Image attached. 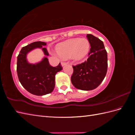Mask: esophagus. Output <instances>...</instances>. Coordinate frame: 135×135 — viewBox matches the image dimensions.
<instances>
[{
  "instance_id": "34e87169",
  "label": "esophagus",
  "mask_w": 135,
  "mask_h": 135,
  "mask_svg": "<svg viewBox=\"0 0 135 135\" xmlns=\"http://www.w3.org/2000/svg\"><path fill=\"white\" fill-rule=\"evenodd\" d=\"M67 64L66 62H61V65H62V66H65V65H66Z\"/></svg>"
}]
</instances>
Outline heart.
I'll return each mask as SVG.
<instances>
[{
    "label": "heart",
    "instance_id": "1",
    "mask_svg": "<svg viewBox=\"0 0 135 135\" xmlns=\"http://www.w3.org/2000/svg\"><path fill=\"white\" fill-rule=\"evenodd\" d=\"M89 48V44L87 39L74 38L57 45L56 52L61 58L71 57L75 61H80L87 55Z\"/></svg>",
    "mask_w": 135,
    "mask_h": 135
}]
</instances>
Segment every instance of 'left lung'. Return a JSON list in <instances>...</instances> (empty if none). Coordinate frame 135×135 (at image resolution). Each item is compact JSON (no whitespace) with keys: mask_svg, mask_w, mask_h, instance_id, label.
Masks as SVG:
<instances>
[{"mask_svg":"<svg viewBox=\"0 0 135 135\" xmlns=\"http://www.w3.org/2000/svg\"><path fill=\"white\" fill-rule=\"evenodd\" d=\"M87 37L91 49L87 61L73 66L71 83L77 88L84 91L92 90L101 84L107 74L108 55L103 42L92 34Z\"/></svg>","mask_w":135,"mask_h":135,"instance_id":"1","label":"left lung"}]
</instances>
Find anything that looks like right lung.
Returning <instances> with one entry per match:
<instances>
[{
	"label": "right lung",
	"instance_id": "obj_1",
	"mask_svg": "<svg viewBox=\"0 0 135 135\" xmlns=\"http://www.w3.org/2000/svg\"><path fill=\"white\" fill-rule=\"evenodd\" d=\"M46 45V43L43 42H33L22 47L17 56V72L19 81L28 92L36 96L47 95L54 91L55 75L62 69L60 63L56 67L51 66L46 57L34 64L28 62L27 54L35 48H41L44 55L48 56L47 49L42 47Z\"/></svg>",
	"mask_w": 135,
	"mask_h": 135
}]
</instances>
